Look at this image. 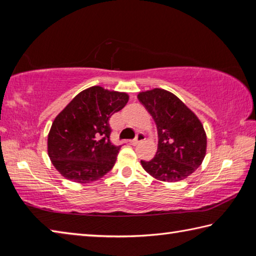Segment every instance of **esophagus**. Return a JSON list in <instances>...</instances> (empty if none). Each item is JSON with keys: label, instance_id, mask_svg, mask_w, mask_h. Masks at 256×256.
Segmentation results:
<instances>
[{"label": "esophagus", "instance_id": "1", "mask_svg": "<svg viewBox=\"0 0 256 256\" xmlns=\"http://www.w3.org/2000/svg\"><path fill=\"white\" fill-rule=\"evenodd\" d=\"M146 138V136H144V134L142 133V132H138V134H136V138H134V140H132L131 141V144H133V146H136V144H140V142H142Z\"/></svg>", "mask_w": 256, "mask_h": 256}]
</instances>
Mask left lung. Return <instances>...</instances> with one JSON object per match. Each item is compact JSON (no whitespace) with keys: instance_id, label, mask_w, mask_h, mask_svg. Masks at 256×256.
Instances as JSON below:
<instances>
[{"instance_id":"1","label":"left lung","mask_w":256,"mask_h":256,"mask_svg":"<svg viewBox=\"0 0 256 256\" xmlns=\"http://www.w3.org/2000/svg\"><path fill=\"white\" fill-rule=\"evenodd\" d=\"M138 98L154 118L158 131L157 152L149 162L141 160L142 167L159 180L186 178L206 157V136L200 120L167 90H148Z\"/></svg>"}]
</instances>
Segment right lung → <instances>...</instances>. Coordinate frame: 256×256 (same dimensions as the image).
I'll use <instances>...</instances> for the list:
<instances>
[{
    "instance_id": "add662e5",
    "label": "right lung",
    "mask_w": 256,
    "mask_h": 256,
    "mask_svg": "<svg viewBox=\"0 0 256 256\" xmlns=\"http://www.w3.org/2000/svg\"><path fill=\"white\" fill-rule=\"evenodd\" d=\"M128 102V94L94 86L76 94L56 116L47 146L60 175L76 183H90L112 170L120 146L110 142V118Z\"/></svg>"
}]
</instances>
